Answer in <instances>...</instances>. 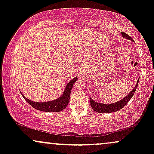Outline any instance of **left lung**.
<instances>
[{"label":"left lung","instance_id":"8db88e82","mask_svg":"<svg viewBox=\"0 0 154 154\" xmlns=\"http://www.w3.org/2000/svg\"><path fill=\"white\" fill-rule=\"evenodd\" d=\"M122 35L123 38H125L130 40H133L130 35L126 34V33L124 32H122ZM138 82H139V79L137 80V84L135 85V87L133 88V90H132L131 92H130V94H128L126 97H125V98H124L123 99L120 100L117 102H115V103H114L105 104V103H96V102H95L94 100L92 99V98H90V103H91L92 109H93L95 111H96V112H98V113H111V112H115V111L120 110V109H122V108L128 103L129 100L131 99L132 97L133 96L134 93H135L136 89H137Z\"/></svg>","mask_w":154,"mask_h":154}]
</instances>
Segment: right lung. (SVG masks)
Segmentation results:
<instances>
[{
    "mask_svg": "<svg viewBox=\"0 0 154 154\" xmlns=\"http://www.w3.org/2000/svg\"><path fill=\"white\" fill-rule=\"evenodd\" d=\"M77 79V77H75L74 79H72L66 86V88H65V91L63 92L62 96H61L58 99L51 100V101L40 102V103H39V102H34L27 99L22 94V95L24 97V99L29 105H31L32 106L35 108L37 110L46 111V112H59V111L63 110L68 105L69 101L71 91Z\"/></svg>",
    "mask_w": 154,
    "mask_h": 154,
    "instance_id": "obj_1",
    "label": "right lung"
}]
</instances>
